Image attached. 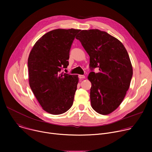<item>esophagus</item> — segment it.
I'll return each mask as SVG.
<instances>
[{
  "label": "esophagus",
  "instance_id": "esophagus-1",
  "mask_svg": "<svg viewBox=\"0 0 152 152\" xmlns=\"http://www.w3.org/2000/svg\"><path fill=\"white\" fill-rule=\"evenodd\" d=\"M78 77H79V79H84V78H85V76H84V75H79L78 76Z\"/></svg>",
  "mask_w": 152,
  "mask_h": 152
}]
</instances>
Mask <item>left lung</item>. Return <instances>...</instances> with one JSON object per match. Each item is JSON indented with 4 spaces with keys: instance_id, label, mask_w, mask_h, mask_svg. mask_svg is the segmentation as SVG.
<instances>
[{
    "instance_id": "left-lung-1",
    "label": "left lung",
    "mask_w": 152,
    "mask_h": 152,
    "mask_svg": "<svg viewBox=\"0 0 152 152\" xmlns=\"http://www.w3.org/2000/svg\"><path fill=\"white\" fill-rule=\"evenodd\" d=\"M90 56L91 106L107 115L120 106L128 90L133 69L128 53L118 39L99 29L82 30L76 36ZM99 69L95 73L93 70Z\"/></svg>"
}]
</instances>
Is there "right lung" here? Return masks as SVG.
<instances>
[{
	"instance_id": "add662e5",
	"label": "right lung",
	"mask_w": 152,
	"mask_h": 152,
	"mask_svg": "<svg viewBox=\"0 0 152 152\" xmlns=\"http://www.w3.org/2000/svg\"><path fill=\"white\" fill-rule=\"evenodd\" d=\"M80 29H58L42 36L28 58L30 87L42 109L59 115L73 105L77 75L61 73L69 66L70 50Z\"/></svg>"
}]
</instances>
